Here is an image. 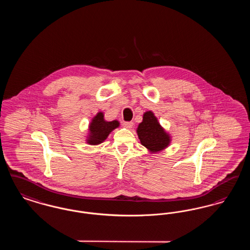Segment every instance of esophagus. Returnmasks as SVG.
Wrapping results in <instances>:
<instances>
[{"label":"esophagus","instance_id":"34e87169","mask_svg":"<svg viewBox=\"0 0 250 250\" xmlns=\"http://www.w3.org/2000/svg\"><path fill=\"white\" fill-rule=\"evenodd\" d=\"M123 125H124L125 128L130 129V128L133 127V123H132V122H124V123H123Z\"/></svg>","mask_w":250,"mask_h":250}]
</instances>
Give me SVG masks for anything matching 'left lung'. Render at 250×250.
Masks as SVG:
<instances>
[{"mask_svg":"<svg viewBox=\"0 0 250 250\" xmlns=\"http://www.w3.org/2000/svg\"><path fill=\"white\" fill-rule=\"evenodd\" d=\"M137 133L141 143L152 153L162 151L170 143L169 135L159 125L152 111L143 114V122L139 125Z\"/></svg>","mask_w":250,"mask_h":250,"instance_id":"left-lung-1","label":"left lung"}]
</instances>
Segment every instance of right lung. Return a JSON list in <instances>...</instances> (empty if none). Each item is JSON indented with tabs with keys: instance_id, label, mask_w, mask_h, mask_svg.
Segmentation results:
<instances>
[{
	"instance_id": "add662e5",
	"label": "right lung",
	"mask_w": 250,
	"mask_h": 250,
	"mask_svg": "<svg viewBox=\"0 0 250 250\" xmlns=\"http://www.w3.org/2000/svg\"><path fill=\"white\" fill-rule=\"evenodd\" d=\"M119 125V122L116 120L111 122L105 121L103 112H98L89 125V137L87 139V143L97 145L103 143L109 133L117 128Z\"/></svg>"
}]
</instances>
